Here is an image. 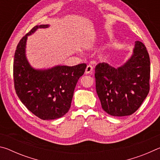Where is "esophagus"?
<instances>
[{
	"instance_id": "esophagus-1",
	"label": "esophagus",
	"mask_w": 160,
	"mask_h": 160,
	"mask_svg": "<svg viewBox=\"0 0 160 160\" xmlns=\"http://www.w3.org/2000/svg\"><path fill=\"white\" fill-rule=\"evenodd\" d=\"M92 72H93V68L92 67V66H90V65H88L85 69V73L86 74H92Z\"/></svg>"
}]
</instances>
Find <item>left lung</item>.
Returning <instances> with one entry per match:
<instances>
[{"instance_id": "1", "label": "left lung", "mask_w": 160, "mask_h": 160, "mask_svg": "<svg viewBox=\"0 0 160 160\" xmlns=\"http://www.w3.org/2000/svg\"><path fill=\"white\" fill-rule=\"evenodd\" d=\"M150 75V56L139 41L135 42L131 57L121 66L99 63L94 76L102 109L113 116L132 114L149 93Z\"/></svg>"}]
</instances>
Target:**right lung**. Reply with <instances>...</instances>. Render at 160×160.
Instances as JSON below:
<instances>
[{
    "label": "right lung",
    "instance_id": "1",
    "mask_svg": "<svg viewBox=\"0 0 160 160\" xmlns=\"http://www.w3.org/2000/svg\"><path fill=\"white\" fill-rule=\"evenodd\" d=\"M49 26H35L22 38L13 63L17 95L28 110L43 120L61 118L68 112L75 86L87 66L85 63L74 66L58 65L47 69H36L31 66L26 56L28 37L38 29Z\"/></svg>",
    "mask_w": 160,
    "mask_h": 160
}]
</instances>
